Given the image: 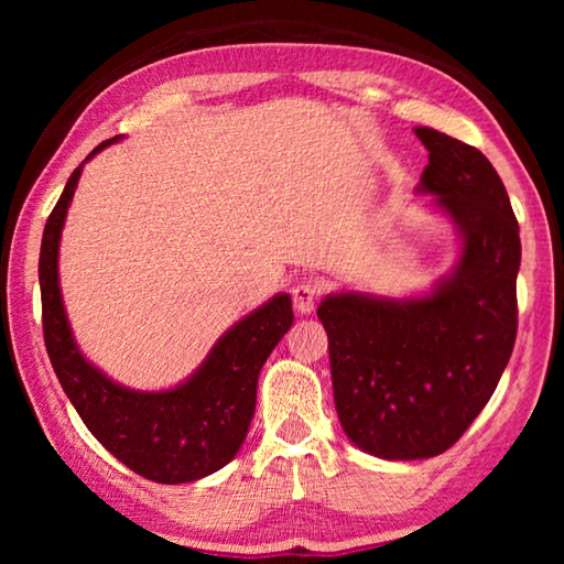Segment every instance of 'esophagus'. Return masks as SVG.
<instances>
[{"label":"esophagus","mask_w":564,"mask_h":564,"mask_svg":"<svg viewBox=\"0 0 564 564\" xmlns=\"http://www.w3.org/2000/svg\"><path fill=\"white\" fill-rule=\"evenodd\" d=\"M321 295V289L316 281H301L299 285L293 289V305L295 311L301 313V316H305V313L313 311V305H316Z\"/></svg>","instance_id":"obj_1"}]
</instances>
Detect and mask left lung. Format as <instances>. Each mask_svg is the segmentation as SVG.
Listing matches in <instances>:
<instances>
[{
  "mask_svg": "<svg viewBox=\"0 0 564 564\" xmlns=\"http://www.w3.org/2000/svg\"><path fill=\"white\" fill-rule=\"evenodd\" d=\"M415 137L427 149L417 194H433L460 234L455 269L417 299L333 293L318 305L343 431L383 460H423L460 441L518 336L520 226L498 171L447 133Z\"/></svg>",
  "mask_w": 564,
  "mask_h": 564,
  "instance_id": "1",
  "label": "left lung"
}]
</instances>
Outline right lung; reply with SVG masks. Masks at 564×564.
<instances>
[{"mask_svg": "<svg viewBox=\"0 0 564 564\" xmlns=\"http://www.w3.org/2000/svg\"><path fill=\"white\" fill-rule=\"evenodd\" d=\"M119 137L104 141L84 164ZM46 218L40 253L44 343L52 368L91 435L129 470L164 485L194 482L221 470L246 441L259 373L293 323L291 295L279 293L228 328L198 370L159 393L131 390L82 356L59 291V241L82 166Z\"/></svg>", "mask_w": 564, "mask_h": 564, "instance_id": "1", "label": "right lung"}]
</instances>
